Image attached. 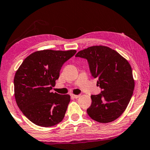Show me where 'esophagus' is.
Here are the masks:
<instances>
[{
    "label": "esophagus",
    "mask_w": 150,
    "mask_h": 150,
    "mask_svg": "<svg viewBox=\"0 0 150 150\" xmlns=\"http://www.w3.org/2000/svg\"><path fill=\"white\" fill-rule=\"evenodd\" d=\"M71 97H72V98H76H76L80 97V95H74V94H72V95H71Z\"/></svg>",
    "instance_id": "esophagus-1"
}]
</instances>
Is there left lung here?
<instances>
[{"label": "left lung", "instance_id": "1", "mask_svg": "<svg viewBox=\"0 0 150 150\" xmlns=\"http://www.w3.org/2000/svg\"><path fill=\"white\" fill-rule=\"evenodd\" d=\"M75 57L87 59L91 74L98 79L97 85L102 89L100 93L91 96L87 114L100 123L115 120L126 110L132 96L134 81L130 65L106 46L89 47Z\"/></svg>", "mask_w": 150, "mask_h": 150}]
</instances>
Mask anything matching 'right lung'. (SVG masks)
I'll use <instances>...</instances> for the list:
<instances>
[{"instance_id":"1","label":"right lung","mask_w":150,"mask_h":150,"mask_svg":"<svg viewBox=\"0 0 150 150\" xmlns=\"http://www.w3.org/2000/svg\"><path fill=\"white\" fill-rule=\"evenodd\" d=\"M75 50H44L24 59L14 77L16 103L33 124L50 127L64 118L70 101L69 95L51 92L64 63L76 54Z\"/></svg>"}]
</instances>
